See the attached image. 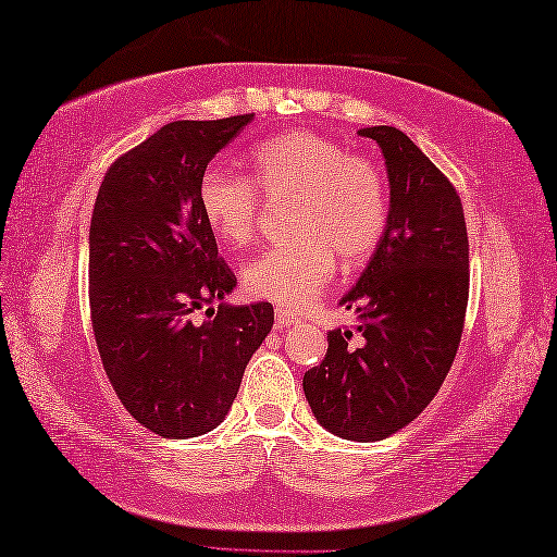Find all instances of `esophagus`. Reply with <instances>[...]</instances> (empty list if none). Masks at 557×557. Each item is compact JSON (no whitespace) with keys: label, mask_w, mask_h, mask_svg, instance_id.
Masks as SVG:
<instances>
[{"label":"esophagus","mask_w":557,"mask_h":557,"mask_svg":"<svg viewBox=\"0 0 557 557\" xmlns=\"http://www.w3.org/2000/svg\"><path fill=\"white\" fill-rule=\"evenodd\" d=\"M274 320H276V329H288V326H293V324H298V314H293L290 310L276 308Z\"/></svg>","instance_id":"34e87169"}]
</instances>
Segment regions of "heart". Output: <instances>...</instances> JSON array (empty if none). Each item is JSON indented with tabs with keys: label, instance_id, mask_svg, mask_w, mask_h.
<instances>
[{
	"label": "heart",
	"instance_id": "heart-1",
	"mask_svg": "<svg viewBox=\"0 0 557 557\" xmlns=\"http://www.w3.org/2000/svg\"><path fill=\"white\" fill-rule=\"evenodd\" d=\"M252 178L209 165L197 183L207 228L231 249L255 243L267 199L293 197L290 240L267 249L243 271L245 288L281 308L302 310L344 267H358L387 231L389 199L380 168L314 132L269 136L249 151Z\"/></svg>",
	"mask_w": 557,
	"mask_h": 557
}]
</instances>
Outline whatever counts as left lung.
Wrapping results in <instances>:
<instances>
[{
	"label": "left lung",
	"mask_w": 557,
	"mask_h": 557,
	"mask_svg": "<svg viewBox=\"0 0 557 557\" xmlns=\"http://www.w3.org/2000/svg\"><path fill=\"white\" fill-rule=\"evenodd\" d=\"M360 134L380 144L387 163V231L342 300L360 322L329 334L302 389L329 433L374 442L411 423L447 377L467 320L469 235L449 177L401 129Z\"/></svg>",
	"instance_id": "8db88e82"
}]
</instances>
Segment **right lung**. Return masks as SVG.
Returning <instances> with one entry per match:
<instances>
[{"mask_svg":"<svg viewBox=\"0 0 557 557\" xmlns=\"http://www.w3.org/2000/svg\"><path fill=\"white\" fill-rule=\"evenodd\" d=\"M252 117L165 124L108 168L90 215L98 354L122 406L161 437L219 425L274 324L271 302L211 308L237 278L197 207L201 173Z\"/></svg>","mask_w":557,"mask_h":557,"instance_id":"add662e5","label":"right lung"}]
</instances>
